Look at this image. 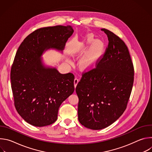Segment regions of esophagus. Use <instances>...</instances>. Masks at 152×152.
I'll list each match as a JSON object with an SVG mask.
<instances>
[{
    "label": "esophagus",
    "mask_w": 152,
    "mask_h": 152,
    "mask_svg": "<svg viewBox=\"0 0 152 152\" xmlns=\"http://www.w3.org/2000/svg\"><path fill=\"white\" fill-rule=\"evenodd\" d=\"M79 81V79L77 77H76L75 78V80H74V83H75V87L76 86L77 84L78 83Z\"/></svg>",
    "instance_id": "1"
}]
</instances>
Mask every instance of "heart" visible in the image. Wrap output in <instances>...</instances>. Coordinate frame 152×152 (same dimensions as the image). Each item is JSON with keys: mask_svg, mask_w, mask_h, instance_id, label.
Masks as SVG:
<instances>
[{"mask_svg": "<svg viewBox=\"0 0 152 152\" xmlns=\"http://www.w3.org/2000/svg\"><path fill=\"white\" fill-rule=\"evenodd\" d=\"M90 42L93 41V38L90 36L88 38ZM103 49V44L100 40L96 41L92 45L88 52L84 58L82 64L85 68H89L91 67L95 63L97 59L100 55Z\"/></svg>", "mask_w": 152, "mask_h": 152, "instance_id": "b5f03b06", "label": "heart"}]
</instances>
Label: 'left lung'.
I'll return each instance as SVG.
<instances>
[{
  "label": "left lung",
  "mask_w": 152,
  "mask_h": 152,
  "mask_svg": "<svg viewBox=\"0 0 152 152\" xmlns=\"http://www.w3.org/2000/svg\"><path fill=\"white\" fill-rule=\"evenodd\" d=\"M108 45L96 67L83 73L76 92L78 120L85 127L100 130L123 114L131 96L134 68L124 42L111 31L102 29Z\"/></svg>",
  "instance_id": "1"
}]
</instances>
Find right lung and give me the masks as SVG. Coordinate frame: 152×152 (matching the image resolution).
Wrapping results in <instances>:
<instances>
[{
  "label": "right lung",
  "instance_id": "add662e5",
  "mask_svg": "<svg viewBox=\"0 0 152 152\" xmlns=\"http://www.w3.org/2000/svg\"><path fill=\"white\" fill-rule=\"evenodd\" d=\"M74 31L71 26L38 29L20 45L11 70L14 106L27 123L37 127L53 124L61 103L75 91V76L45 67L40 57L49 49L62 50Z\"/></svg>",
  "mask_w": 152,
  "mask_h": 152
}]
</instances>
